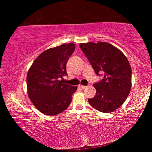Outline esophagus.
<instances>
[{"mask_svg":"<svg viewBox=\"0 0 152 152\" xmlns=\"http://www.w3.org/2000/svg\"><path fill=\"white\" fill-rule=\"evenodd\" d=\"M86 86H83V85H81V84H79L78 85V88H80V89H84L86 88Z\"/></svg>","mask_w":152,"mask_h":152,"instance_id":"34e87169","label":"esophagus"}]
</instances>
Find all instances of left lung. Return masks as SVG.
<instances>
[{
  "label": "left lung",
  "instance_id": "8db88e82",
  "mask_svg": "<svg viewBox=\"0 0 152 152\" xmlns=\"http://www.w3.org/2000/svg\"><path fill=\"white\" fill-rule=\"evenodd\" d=\"M98 76L104 77L93 84L96 95L89 104L99 111L109 113L117 109L125 101L132 88V68L121 51L107 42L80 43Z\"/></svg>",
  "mask_w": 152,
  "mask_h": 152
}]
</instances>
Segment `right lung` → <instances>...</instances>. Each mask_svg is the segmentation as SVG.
<instances>
[{
  "label": "right lung",
  "instance_id": "1",
  "mask_svg": "<svg viewBox=\"0 0 152 152\" xmlns=\"http://www.w3.org/2000/svg\"><path fill=\"white\" fill-rule=\"evenodd\" d=\"M75 50L72 43L48 49L33 61L27 76L28 96L41 113L56 115L63 112L72 102L77 86L61 82L67 75L66 64Z\"/></svg>",
  "mask_w": 152,
  "mask_h": 152
}]
</instances>
